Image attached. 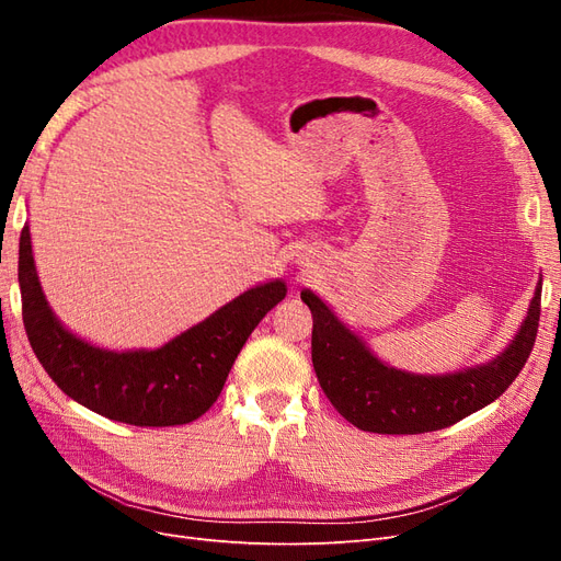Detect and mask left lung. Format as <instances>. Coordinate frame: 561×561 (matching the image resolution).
Masks as SVG:
<instances>
[{
	"instance_id": "1",
	"label": "left lung",
	"mask_w": 561,
	"mask_h": 561,
	"mask_svg": "<svg viewBox=\"0 0 561 561\" xmlns=\"http://www.w3.org/2000/svg\"><path fill=\"white\" fill-rule=\"evenodd\" d=\"M517 334L496 358L447 375H414L383 363L316 293L301 290L313 313L311 358L320 388L355 428L381 435H416L454 426L505 393L534 348L540 285Z\"/></svg>"
}]
</instances>
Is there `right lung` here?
I'll return each mask as SVG.
<instances>
[{"label":"right lung","instance_id":"obj_1","mask_svg":"<svg viewBox=\"0 0 561 561\" xmlns=\"http://www.w3.org/2000/svg\"><path fill=\"white\" fill-rule=\"evenodd\" d=\"M23 322L42 367L65 396L130 426H182L206 414L257 322L283 301L287 285L260 283L159 348L110 351L67 330L37 276L30 227L21 231Z\"/></svg>","mask_w":561,"mask_h":561}]
</instances>
